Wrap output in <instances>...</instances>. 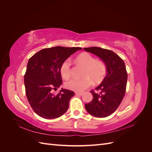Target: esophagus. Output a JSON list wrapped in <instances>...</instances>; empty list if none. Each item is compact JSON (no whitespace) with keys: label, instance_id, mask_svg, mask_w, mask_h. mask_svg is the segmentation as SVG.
I'll use <instances>...</instances> for the list:
<instances>
[{"label":"esophagus","instance_id":"1","mask_svg":"<svg viewBox=\"0 0 152 152\" xmlns=\"http://www.w3.org/2000/svg\"><path fill=\"white\" fill-rule=\"evenodd\" d=\"M75 94L77 95H79V96H82V94H83V93H80V92H75Z\"/></svg>","mask_w":152,"mask_h":152}]
</instances>
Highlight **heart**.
I'll use <instances>...</instances> for the list:
<instances>
[{
  "label": "heart",
  "mask_w": 152,
  "mask_h": 152,
  "mask_svg": "<svg viewBox=\"0 0 152 152\" xmlns=\"http://www.w3.org/2000/svg\"><path fill=\"white\" fill-rule=\"evenodd\" d=\"M85 70L82 77L83 79H72L66 82V88L76 92L83 91L89 87L92 84L101 83L107 76V67L104 61L97 60L95 57L89 53H84L76 59ZM60 73L65 79H68L72 74V63L69 59L64 61L60 66Z\"/></svg>",
  "instance_id": "heart-1"
}]
</instances>
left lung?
Segmentation results:
<instances>
[{
  "label": "left lung",
  "instance_id": "obj_1",
  "mask_svg": "<svg viewBox=\"0 0 152 152\" xmlns=\"http://www.w3.org/2000/svg\"><path fill=\"white\" fill-rule=\"evenodd\" d=\"M87 52L94 54L105 63L107 74L94 90L91 91L93 98L85 104L89 113L96 117L110 116L121 103L126 91L127 73L123 59L112 50L98 47L84 48Z\"/></svg>",
  "mask_w": 152,
  "mask_h": 152
}]
</instances>
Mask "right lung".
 Segmentation results:
<instances>
[{"mask_svg":"<svg viewBox=\"0 0 152 152\" xmlns=\"http://www.w3.org/2000/svg\"><path fill=\"white\" fill-rule=\"evenodd\" d=\"M80 49L61 46L45 48L29 59L24 75L25 93L31 107L40 117L54 119L67 111L74 92L61 89L54 94L53 91L62 84V63Z\"/></svg>","mask_w":152,"mask_h":152,"instance_id":"obj_1","label":"right lung"}]
</instances>
